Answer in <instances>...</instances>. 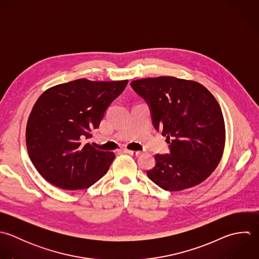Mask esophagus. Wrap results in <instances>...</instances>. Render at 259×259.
<instances>
[{"mask_svg":"<svg viewBox=\"0 0 259 259\" xmlns=\"http://www.w3.org/2000/svg\"><path fill=\"white\" fill-rule=\"evenodd\" d=\"M124 152L125 153H128V154H130V155H133V156H138V155H140V151H134V150H124Z\"/></svg>","mask_w":259,"mask_h":259,"instance_id":"1","label":"esophagus"}]
</instances>
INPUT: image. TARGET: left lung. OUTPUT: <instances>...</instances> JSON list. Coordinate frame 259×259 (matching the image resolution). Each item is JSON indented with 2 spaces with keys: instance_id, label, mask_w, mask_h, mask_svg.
<instances>
[{
  "instance_id": "8db88e82",
  "label": "left lung",
  "mask_w": 259,
  "mask_h": 259,
  "mask_svg": "<svg viewBox=\"0 0 259 259\" xmlns=\"http://www.w3.org/2000/svg\"><path fill=\"white\" fill-rule=\"evenodd\" d=\"M132 89L149 106L152 124L169 144L156 154L147 177L177 192L204 182L218 166L225 146V123L214 96L201 83L174 76L133 80Z\"/></svg>"
}]
</instances>
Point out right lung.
Here are the masks:
<instances>
[{
  "label": "right lung",
  "instance_id": "obj_1",
  "mask_svg": "<svg viewBox=\"0 0 259 259\" xmlns=\"http://www.w3.org/2000/svg\"><path fill=\"white\" fill-rule=\"evenodd\" d=\"M128 80L85 78L54 85L36 101L26 127L29 157L38 172L62 190L88 189L103 178L115 154L87 142Z\"/></svg>",
  "mask_w": 259,
  "mask_h": 259
}]
</instances>
